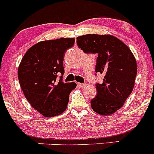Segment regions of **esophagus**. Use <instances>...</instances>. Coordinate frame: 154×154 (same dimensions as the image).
I'll return each instance as SVG.
<instances>
[{
	"label": "esophagus",
	"instance_id": "esophagus-1",
	"mask_svg": "<svg viewBox=\"0 0 154 154\" xmlns=\"http://www.w3.org/2000/svg\"><path fill=\"white\" fill-rule=\"evenodd\" d=\"M78 86L80 87V88H83V87H85L86 86V83H78Z\"/></svg>",
	"mask_w": 154,
	"mask_h": 154
}]
</instances>
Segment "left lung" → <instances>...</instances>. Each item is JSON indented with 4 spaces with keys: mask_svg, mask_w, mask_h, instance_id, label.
<instances>
[{
    "mask_svg": "<svg viewBox=\"0 0 154 154\" xmlns=\"http://www.w3.org/2000/svg\"><path fill=\"white\" fill-rule=\"evenodd\" d=\"M77 45L85 53L97 54L96 72L104 77L96 85L97 94L91 99V109L109 116L123 106L131 94L137 74L134 55L123 42L109 34H87L77 38Z\"/></svg>",
    "mask_w": 154,
    "mask_h": 154,
    "instance_id": "left-lung-1",
    "label": "left lung"
}]
</instances>
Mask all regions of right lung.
Here are the masks:
<instances>
[{"label":"right lung","instance_id":"1","mask_svg":"<svg viewBox=\"0 0 154 154\" xmlns=\"http://www.w3.org/2000/svg\"><path fill=\"white\" fill-rule=\"evenodd\" d=\"M74 38H60L36 43L27 50L18 68L20 86L29 104L47 118L66 109L75 83H63L64 54ZM62 74L60 81L57 76Z\"/></svg>","mask_w":154,"mask_h":154}]
</instances>
